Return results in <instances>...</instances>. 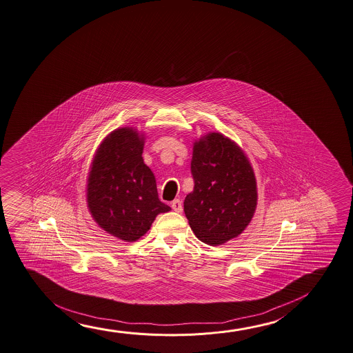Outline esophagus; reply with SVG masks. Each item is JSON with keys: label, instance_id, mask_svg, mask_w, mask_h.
Masks as SVG:
<instances>
[{"label": "esophagus", "instance_id": "esophagus-1", "mask_svg": "<svg viewBox=\"0 0 353 353\" xmlns=\"http://www.w3.org/2000/svg\"><path fill=\"white\" fill-rule=\"evenodd\" d=\"M172 208H173V210L175 212H183V204H181V201L179 199H175L172 201Z\"/></svg>", "mask_w": 353, "mask_h": 353}]
</instances>
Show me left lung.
Returning a JSON list of instances; mask_svg holds the SVG:
<instances>
[{
    "mask_svg": "<svg viewBox=\"0 0 353 353\" xmlns=\"http://www.w3.org/2000/svg\"><path fill=\"white\" fill-rule=\"evenodd\" d=\"M192 174L184 212L195 236L212 246L239 236L257 206L256 178L244 150L221 133H206L192 144Z\"/></svg>",
    "mask_w": 353,
    "mask_h": 353,
    "instance_id": "left-lung-1",
    "label": "left lung"
}]
</instances>
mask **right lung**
Listing matches in <instances>:
<instances>
[{
    "label": "right lung",
    "mask_w": 353,
    "mask_h": 353,
    "mask_svg": "<svg viewBox=\"0 0 353 353\" xmlns=\"http://www.w3.org/2000/svg\"><path fill=\"white\" fill-rule=\"evenodd\" d=\"M145 137L133 127L110 132L97 148L87 178V206L99 228L132 243L155 218L170 212L158 198L157 181L143 161Z\"/></svg>",
    "instance_id": "1"
}]
</instances>
